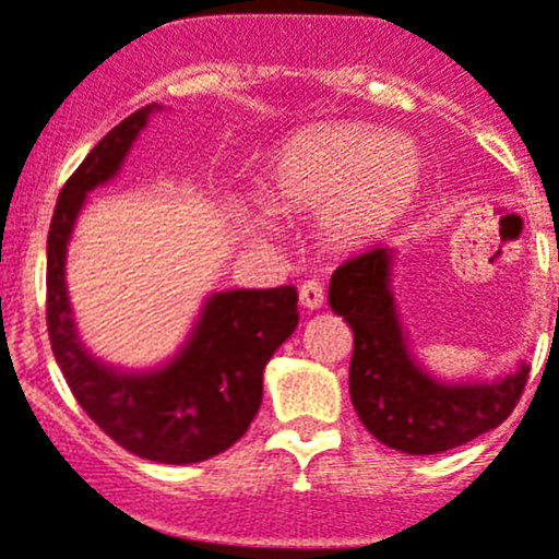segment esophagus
Wrapping results in <instances>:
<instances>
[{
	"label": "esophagus",
	"mask_w": 559,
	"mask_h": 559,
	"mask_svg": "<svg viewBox=\"0 0 559 559\" xmlns=\"http://www.w3.org/2000/svg\"><path fill=\"white\" fill-rule=\"evenodd\" d=\"M298 298L307 309H320L323 307V285L314 280H307L301 287H298Z\"/></svg>",
	"instance_id": "esophagus-1"
}]
</instances>
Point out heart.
I'll list each match as a JSON object with an SVG mask.
<instances>
[{"mask_svg":"<svg viewBox=\"0 0 559 559\" xmlns=\"http://www.w3.org/2000/svg\"><path fill=\"white\" fill-rule=\"evenodd\" d=\"M424 157L400 132L367 127H320L293 138L272 165L269 202L234 198L230 212L247 234H277L274 209L320 212V228L334 245L358 247L383 236L416 201Z\"/></svg>","mask_w":559,"mask_h":559,"instance_id":"obj_1","label":"heart"}]
</instances>
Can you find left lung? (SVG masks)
Here are the masks:
<instances>
[{"mask_svg":"<svg viewBox=\"0 0 559 559\" xmlns=\"http://www.w3.org/2000/svg\"><path fill=\"white\" fill-rule=\"evenodd\" d=\"M394 250L372 247L331 274L329 304L353 329L350 400L369 435L402 454H443L500 427L530 367L491 383H440L411 356L391 293Z\"/></svg>","mask_w":559,"mask_h":559,"instance_id":"8db88e82","label":"left lung"}]
</instances>
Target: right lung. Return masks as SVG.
Wrapping results in <instances>:
<instances>
[{"mask_svg": "<svg viewBox=\"0 0 559 559\" xmlns=\"http://www.w3.org/2000/svg\"><path fill=\"white\" fill-rule=\"evenodd\" d=\"M157 108L152 103L127 116L64 181L48 230L46 320L70 391L110 440L143 460L192 465L223 454L250 429L263 400V369L298 325V293L293 285L214 293L185 347L152 372H121L86 350L64 285L70 236L90 190L119 174Z\"/></svg>", "mask_w": 559, "mask_h": 559, "instance_id": "right-lung-1", "label": "right lung"}]
</instances>
